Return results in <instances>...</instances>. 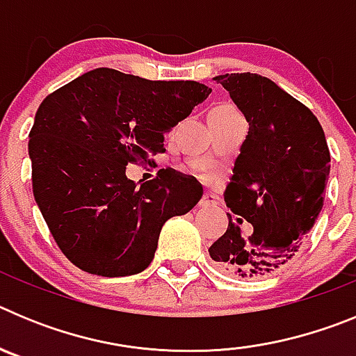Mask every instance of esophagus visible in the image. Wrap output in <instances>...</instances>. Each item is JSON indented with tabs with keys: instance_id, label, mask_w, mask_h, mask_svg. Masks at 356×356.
I'll return each mask as SVG.
<instances>
[{
	"instance_id": "34e87169",
	"label": "esophagus",
	"mask_w": 356,
	"mask_h": 356,
	"mask_svg": "<svg viewBox=\"0 0 356 356\" xmlns=\"http://www.w3.org/2000/svg\"><path fill=\"white\" fill-rule=\"evenodd\" d=\"M213 205H217L216 196H212V194H203V197H201L200 201L201 209H207V207H213Z\"/></svg>"
}]
</instances>
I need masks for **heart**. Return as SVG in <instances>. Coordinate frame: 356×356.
Returning <instances> with one entry per match:
<instances>
[{
	"label": "heart",
	"instance_id": "1",
	"mask_svg": "<svg viewBox=\"0 0 356 356\" xmlns=\"http://www.w3.org/2000/svg\"><path fill=\"white\" fill-rule=\"evenodd\" d=\"M210 112H235V108L229 105H217V106H213Z\"/></svg>",
	"mask_w": 356,
	"mask_h": 356
}]
</instances>
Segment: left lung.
<instances>
[{"label":"left lung","instance_id":"left-lung-1","mask_svg":"<svg viewBox=\"0 0 356 356\" xmlns=\"http://www.w3.org/2000/svg\"><path fill=\"white\" fill-rule=\"evenodd\" d=\"M213 80L250 122L226 187L228 229L210 246L212 260L241 278L278 271L300 251L323 210L330 151L316 115L269 78L241 72ZM242 220L254 229L246 234Z\"/></svg>","mask_w":356,"mask_h":356}]
</instances>
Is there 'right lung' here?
<instances>
[{
  "instance_id": "right-lung-1",
  "label": "right lung",
  "mask_w": 356,
  "mask_h": 356,
  "mask_svg": "<svg viewBox=\"0 0 356 356\" xmlns=\"http://www.w3.org/2000/svg\"><path fill=\"white\" fill-rule=\"evenodd\" d=\"M210 92L200 81L97 67L40 103L28 143L33 196L62 253L81 271L110 278L144 271L165 221L201 200L193 178L165 172L135 184L127 165L163 153V135Z\"/></svg>"
}]
</instances>
